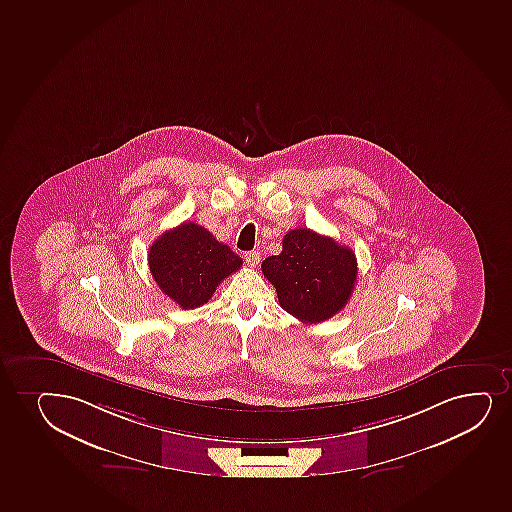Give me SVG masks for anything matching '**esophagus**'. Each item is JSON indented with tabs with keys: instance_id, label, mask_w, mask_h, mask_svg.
Here are the masks:
<instances>
[{
	"instance_id": "1",
	"label": "esophagus",
	"mask_w": 512,
	"mask_h": 512,
	"mask_svg": "<svg viewBox=\"0 0 512 512\" xmlns=\"http://www.w3.org/2000/svg\"><path fill=\"white\" fill-rule=\"evenodd\" d=\"M244 259H246L247 265L256 266L259 259H261V254H259V251H249V253L244 254Z\"/></svg>"
}]
</instances>
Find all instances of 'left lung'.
Returning a JSON list of instances; mask_svg holds the SVG:
<instances>
[{"mask_svg": "<svg viewBox=\"0 0 512 512\" xmlns=\"http://www.w3.org/2000/svg\"><path fill=\"white\" fill-rule=\"evenodd\" d=\"M263 275L282 309L304 323H323L347 306L357 282L352 249L311 229L290 230L282 253L268 256Z\"/></svg>", "mask_w": 512, "mask_h": 512, "instance_id": "8db88e82", "label": "left lung"}]
</instances>
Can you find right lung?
Masks as SVG:
<instances>
[{
  "mask_svg": "<svg viewBox=\"0 0 512 512\" xmlns=\"http://www.w3.org/2000/svg\"><path fill=\"white\" fill-rule=\"evenodd\" d=\"M148 266L169 299L183 309H196L212 299L224 278L241 268L242 259L205 227L184 222L153 241Z\"/></svg>",
  "mask_w": 512,
  "mask_h": 512,
  "instance_id": "obj_1",
  "label": "right lung"
}]
</instances>
